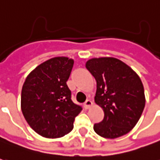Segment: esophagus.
Instances as JSON below:
<instances>
[{
	"label": "esophagus",
	"mask_w": 160,
	"mask_h": 160,
	"mask_svg": "<svg viewBox=\"0 0 160 160\" xmlns=\"http://www.w3.org/2000/svg\"><path fill=\"white\" fill-rule=\"evenodd\" d=\"M92 106H93V102H92L91 100H89V99H88V100L84 102V107H85V109H89V108L92 107Z\"/></svg>",
	"instance_id": "esophagus-1"
}]
</instances>
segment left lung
<instances>
[{"mask_svg":"<svg viewBox=\"0 0 160 160\" xmlns=\"http://www.w3.org/2000/svg\"><path fill=\"white\" fill-rule=\"evenodd\" d=\"M85 65L97 81L95 102L104 112L102 121L94 125L95 132L109 139L128 134L137 124L145 106L140 77L115 58H91Z\"/></svg>","mask_w":160,"mask_h":160,"instance_id":"8db88e82","label":"left lung"}]
</instances>
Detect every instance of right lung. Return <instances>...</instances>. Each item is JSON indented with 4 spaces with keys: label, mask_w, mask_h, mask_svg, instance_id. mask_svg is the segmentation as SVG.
I'll return each mask as SVG.
<instances>
[{
    "label": "right lung",
    "mask_w": 160,
    "mask_h": 160,
    "mask_svg": "<svg viewBox=\"0 0 160 160\" xmlns=\"http://www.w3.org/2000/svg\"><path fill=\"white\" fill-rule=\"evenodd\" d=\"M74 60L56 57L39 64L25 78L21 92V110L26 122L37 134L58 138L73 128L82 108L71 99L66 84Z\"/></svg>",
    "instance_id": "add662e5"
}]
</instances>
